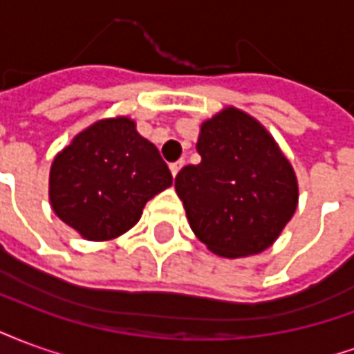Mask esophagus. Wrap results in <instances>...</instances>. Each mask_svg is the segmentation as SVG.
<instances>
[{"label":"esophagus","instance_id":"1","mask_svg":"<svg viewBox=\"0 0 354 354\" xmlns=\"http://www.w3.org/2000/svg\"><path fill=\"white\" fill-rule=\"evenodd\" d=\"M182 167H184V161L172 162V165H170V172H172V176L176 178V174L180 172V169H182Z\"/></svg>","mask_w":354,"mask_h":354}]
</instances>
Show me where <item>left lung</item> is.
<instances>
[{"label":"left lung","instance_id":"obj_1","mask_svg":"<svg viewBox=\"0 0 354 354\" xmlns=\"http://www.w3.org/2000/svg\"><path fill=\"white\" fill-rule=\"evenodd\" d=\"M199 165L178 172V197L201 243L222 258L263 252L297 208L296 172L266 127L227 106L201 124Z\"/></svg>","mask_w":354,"mask_h":354}]
</instances>
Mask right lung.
Here are the masks:
<instances>
[{
	"instance_id": "1",
	"label": "right lung",
	"mask_w": 354,
	"mask_h": 354,
	"mask_svg": "<svg viewBox=\"0 0 354 354\" xmlns=\"http://www.w3.org/2000/svg\"><path fill=\"white\" fill-rule=\"evenodd\" d=\"M172 185L159 149L131 117L100 119L58 151L49 172L55 214L87 241H111L138 223L157 193Z\"/></svg>"
}]
</instances>
